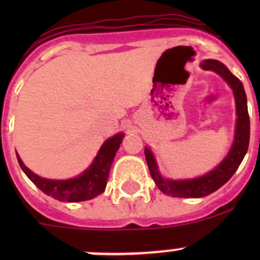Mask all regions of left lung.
Instances as JSON below:
<instances>
[{
  "instance_id": "left-lung-1",
  "label": "left lung",
  "mask_w": 260,
  "mask_h": 260,
  "mask_svg": "<svg viewBox=\"0 0 260 260\" xmlns=\"http://www.w3.org/2000/svg\"><path fill=\"white\" fill-rule=\"evenodd\" d=\"M204 70H211L222 78L230 88L233 89L235 99V109H237V123H235L234 142L232 148L229 149L225 158L217 165L215 169L209 171L208 174L199 176L196 179L186 180H170L165 179L159 174L156 158L148 147H145V156L147 165H148L149 174L157 187L166 195L172 198H186L195 199L204 198L221 187L224 183L230 180V177L235 174L238 167L242 164L244 156L249 147V137H250V122H249L248 104H246V95L244 90L243 83L235 75L230 73V70L219 60L208 59L204 60L200 64Z\"/></svg>"
}]
</instances>
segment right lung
<instances>
[{
	"label": "right lung",
	"instance_id": "1",
	"mask_svg": "<svg viewBox=\"0 0 260 260\" xmlns=\"http://www.w3.org/2000/svg\"><path fill=\"white\" fill-rule=\"evenodd\" d=\"M124 133H117L113 137L108 138L101 147L93 159L90 166L74 179L68 180H50L40 177L34 174L30 169L23 165L22 159L16 153L17 161L22 171L44 193L67 203H79V201L90 200L95 196L104 192L109 171L113 164L115 153L119 149Z\"/></svg>",
	"mask_w": 260,
	"mask_h": 260
}]
</instances>
